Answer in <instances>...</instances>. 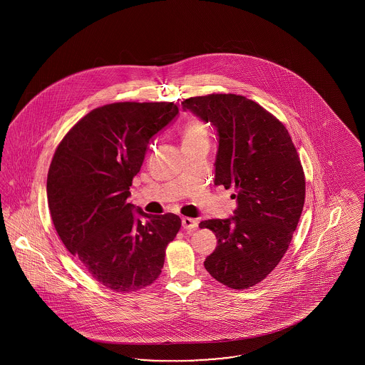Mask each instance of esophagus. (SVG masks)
<instances>
[{
  "label": "esophagus",
  "mask_w": 365,
  "mask_h": 365,
  "mask_svg": "<svg viewBox=\"0 0 365 365\" xmlns=\"http://www.w3.org/2000/svg\"><path fill=\"white\" fill-rule=\"evenodd\" d=\"M197 225H198V222H197L195 219H191V217H183V219H182V227H183L185 230L191 231V230H194V228L197 227Z\"/></svg>",
  "instance_id": "1"
}]
</instances>
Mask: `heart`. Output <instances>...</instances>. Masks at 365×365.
Segmentation results:
<instances>
[{
    "mask_svg": "<svg viewBox=\"0 0 365 365\" xmlns=\"http://www.w3.org/2000/svg\"><path fill=\"white\" fill-rule=\"evenodd\" d=\"M200 134H204L202 127L200 124H197V123H191V124L186 127V130L183 133V139L192 138V137L200 135Z\"/></svg>",
    "mask_w": 365,
    "mask_h": 365,
    "instance_id": "heart-1",
    "label": "heart"
}]
</instances>
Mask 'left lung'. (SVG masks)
<instances>
[{
    "mask_svg": "<svg viewBox=\"0 0 365 365\" xmlns=\"http://www.w3.org/2000/svg\"><path fill=\"white\" fill-rule=\"evenodd\" d=\"M216 127L215 185L234 189L230 219L201 222L217 238L204 265L227 287L249 289L278 265L292 242L305 201V175L283 123L237 94H208L182 103Z\"/></svg>",
    "mask_w": 365,
    "mask_h": 365,
    "instance_id": "8db88e82",
    "label": "left lung"
}]
</instances>
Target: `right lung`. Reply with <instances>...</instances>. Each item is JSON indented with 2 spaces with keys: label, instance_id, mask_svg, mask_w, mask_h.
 Returning a JSON list of instances; mask_svg holds the SVG:
<instances>
[{
  "label": "right lung",
  "instance_id": "right-lung-1",
  "mask_svg": "<svg viewBox=\"0 0 365 365\" xmlns=\"http://www.w3.org/2000/svg\"><path fill=\"white\" fill-rule=\"evenodd\" d=\"M178 112L174 103L104 105L76 123L54 152L46 183L54 228L88 274L113 292L150 286L182 225L174 213L148 215L127 201L149 140Z\"/></svg>",
  "mask_w": 365,
  "mask_h": 365
}]
</instances>
